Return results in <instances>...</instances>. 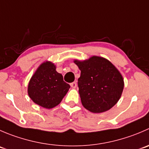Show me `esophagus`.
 <instances>
[{
  "label": "esophagus",
  "instance_id": "esophagus-1",
  "mask_svg": "<svg viewBox=\"0 0 149 149\" xmlns=\"http://www.w3.org/2000/svg\"><path fill=\"white\" fill-rule=\"evenodd\" d=\"M70 86H71L72 88H76V86H77V83H76V81L72 82V83L70 84Z\"/></svg>",
  "mask_w": 149,
  "mask_h": 149
}]
</instances>
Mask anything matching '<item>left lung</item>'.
<instances>
[{
	"label": "left lung",
	"mask_w": 149,
	"mask_h": 149,
	"mask_svg": "<svg viewBox=\"0 0 149 149\" xmlns=\"http://www.w3.org/2000/svg\"><path fill=\"white\" fill-rule=\"evenodd\" d=\"M74 63L81 70L78 86L83 106L92 113H102L114 106L125 85L117 68L109 60L97 56Z\"/></svg>",
	"instance_id": "left-lung-1"
}]
</instances>
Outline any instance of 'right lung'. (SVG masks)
<instances>
[{
	"mask_svg": "<svg viewBox=\"0 0 149 149\" xmlns=\"http://www.w3.org/2000/svg\"><path fill=\"white\" fill-rule=\"evenodd\" d=\"M70 86L63 81L52 62L43 63L28 84L27 92L32 100L43 108H52L60 103Z\"/></svg>",
	"mask_w": 149,
	"mask_h": 149,
	"instance_id": "obj_1",
	"label": "right lung"
}]
</instances>
